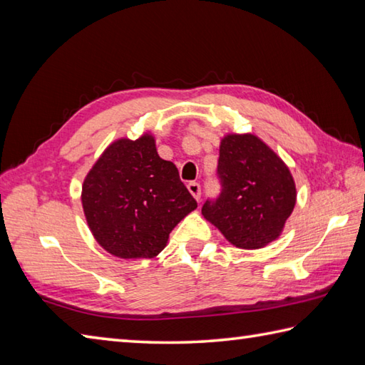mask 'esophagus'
<instances>
[{"instance_id": "esophagus-1", "label": "esophagus", "mask_w": 365, "mask_h": 365, "mask_svg": "<svg viewBox=\"0 0 365 365\" xmlns=\"http://www.w3.org/2000/svg\"><path fill=\"white\" fill-rule=\"evenodd\" d=\"M188 191L192 195L196 200H200V196H202V190H200V185L196 182H190L188 183Z\"/></svg>"}]
</instances>
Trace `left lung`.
<instances>
[{"instance_id":"left-lung-1","label":"left lung","mask_w":365,"mask_h":365,"mask_svg":"<svg viewBox=\"0 0 365 365\" xmlns=\"http://www.w3.org/2000/svg\"><path fill=\"white\" fill-rule=\"evenodd\" d=\"M216 175L221 191L205 200L204 218L243 250L276 240L297 200L284 161L254 135H229L221 141Z\"/></svg>"}]
</instances>
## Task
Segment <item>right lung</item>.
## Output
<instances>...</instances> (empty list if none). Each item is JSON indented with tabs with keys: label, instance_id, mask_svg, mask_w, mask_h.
Wrapping results in <instances>:
<instances>
[{
	"label": "right lung",
	"instance_id": "obj_1",
	"mask_svg": "<svg viewBox=\"0 0 365 365\" xmlns=\"http://www.w3.org/2000/svg\"><path fill=\"white\" fill-rule=\"evenodd\" d=\"M81 200L98 245L122 259L155 257L170 230L197 207L149 135L108 147L84 178Z\"/></svg>",
	"mask_w": 365,
	"mask_h": 365
}]
</instances>
